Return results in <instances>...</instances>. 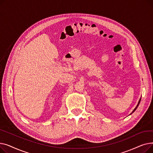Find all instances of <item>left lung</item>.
<instances>
[{"instance_id": "left-lung-1", "label": "left lung", "mask_w": 153, "mask_h": 153, "mask_svg": "<svg viewBox=\"0 0 153 153\" xmlns=\"http://www.w3.org/2000/svg\"><path fill=\"white\" fill-rule=\"evenodd\" d=\"M140 101H141V99H140V100H139V102H138V105H137V106H136V108H135L134 109V110H133V111H132V113H133V112H134V111L136 110V109L138 108V105H139V104H140ZM132 113H131V114H132Z\"/></svg>"}]
</instances>
